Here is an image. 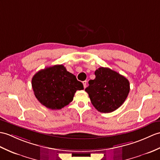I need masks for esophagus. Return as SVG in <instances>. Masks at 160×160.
<instances>
[{
    "label": "esophagus",
    "mask_w": 160,
    "mask_h": 160,
    "mask_svg": "<svg viewBox=\"0 0 160 160\" xmlns=\"http://www.w3.org/2000/svg\"><path fill=\"white\" fill-rule=\"evenodd\" d=\"M82 84H83V86H84V88H85L87 87V82L86 80H84L82 82Z\"/></svg>",
    "instance_id": "34e87169"
}]
</instances>
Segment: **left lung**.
Masks as SVG:
<instances>
[{
  "label": "left lung",
  "mask_w": 160,
  "mask_h": 160,
  "mask_svg": "<svg viewBox=\"0 0 160 160\" xmlns=\"http://www.w3.org/2000/svg\"><path fill=\"white\" fill-rule=\"evenodd\" d=\"M95 78L88 81L85 88L93 106L99 112H112L125 101L129 92V80L117 72L99 68L95 72Z\"/></svg>",
  "instance_id": "8db88e82"
}]
</instances>
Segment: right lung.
Wrapping results in <instances>:
<instances>
[{
	"label": "right lung",
	"mask_w": 160,
	"mask_h": 160,
	"mask_svg": "<svg viewBox=\"0 0 160 160\" xmlns=\"http://www.w3.org/2000/svg\"><path fill=\"white\" fill-rule=\"evenodd\" d=\"M32 87L38 101L52 110H59L68 105L76 91L84 89L82 83L62 65L37 72L32 78Z\"/></svg>",
	"instance_id": "add662e5"
}]
</instances>
